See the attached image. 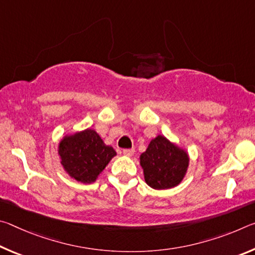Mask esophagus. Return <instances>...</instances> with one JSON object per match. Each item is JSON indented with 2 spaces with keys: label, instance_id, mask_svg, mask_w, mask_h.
Segmentation results:
<instances>
[{
  "label": "esophagus",
  "instance_id": "1",
  "mask_svg": "<svg viewBox=\"0 0 255 255\" xmlns=\"http://www.w3.org/2000/svg\"><path fill=\"white\" fill-rule=\"evenodd\" d=\"M133 152H135V149H133V148H126V149L123 150L124 155H126V156H131Z\"/></svg>",
  "mask_w": 255,
  "mask_h": 255
}]
</instances>
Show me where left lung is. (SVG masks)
Listing matches in <instances>:
<instances>
[{
	"label": "left lung",
	"instance_id": "obj_1",
	"mask_svg": "<svg viewBox=\"0 0 255 255\" xmlns=\"http://www.w3.org/2000/svg\"><path fill=\"white\" fill-rule=\"evenodd\" d=\"M145 181L157 190L170 189L182 181L189 165L188 154L158 135L140 155Z\"/></svg>",
	"mask_w": 255,
	"mask_h": 255
}]
</instances>
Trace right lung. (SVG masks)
<instances>
[{"instance_id":"1","label":"right lung","mask_w":255,"mask_h":255,"mask_svg":"<svg viewBox=\"0 0 255 255\" xmlns=\"http://www.w3.org/2000/svg\"><path fill=\"white\" fill-rule=\"evenodd\" d=\"M58 153L64 169L72 178L90 183L96 181L116 155V150L103 143L96 131L86 129L73 136L64 137Z\"/></svg>"}]
</instances>
